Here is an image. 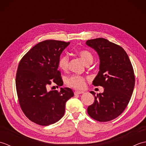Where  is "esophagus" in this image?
<instances>
[{"mask_svg": "<svg viewBox=\"0 0 146 146\" xmlns=\"http://www.w3.org/2000/svg\"><path fill=\"white\" fill-rule=\"evenodd\" d=\"M84 93V92H82V91H75V92H74V94H75V95H80V94H82Z\"/></svg>", "mask_w": 146, "mask_h": 146, "instance_id": "1", "label": "esophagus"}]
</instances>
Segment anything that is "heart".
<instances>
[{
  "label": "heart",
  "instance_id": "heart-1",
  "mask_svg": "<svg viewBox=\"0 0 146 146\" xmlns=\"http://www.w3.org/2000/svg\"><path fill=\"white\" fill-rule=\"evenodd\" d=\"M78 54L86 64H92L94 61V56L90 52L86 50H80ZM69 64V57L66 54H62L58 61V66L62 70H66ZM66 84L75 89H83L85 86V80L84 77L78 75H73L66 78Z\"/></svg>",
  "mask_w": 146,
  "mask_h": 146
}]
</instances>
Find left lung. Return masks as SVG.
Wrapping results in <instances>:
<instances>
[{"label": "left lung", "instance_id": "8db88e82", "mask_svg": "<svg viewBox=\"0 0 146 146\" xmlns=\"http://www.w3.org/2000/svg\"><path fill=\"white\" fill-rule=\"evenodd\" d=\"M86 44L97 51L100 58V71L92 84L104 88L102 94L90 92L95 100L87 112L95 120L108 122L119 117L131 100L135 85L134 70L121 46L104 38L88 40Z\"/></svg>", "mask_w": 146, "mask_h": 146}]
</instances>
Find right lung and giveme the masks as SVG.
<instances>
[{"label": "right lung", "instance_id": "add662e5", "mask_svg": "<svg viewBox=\"0 0 146 146\" xmlns=\"http://www.w3.org/2000/svg\"><path fill=\"white\" fill-rule=\"evenodd\" d=\"M70 43L56 40L40 42L19 64L15 85L20 107L25 115L38 125L46 126L60 120L64 114L66 102L74 95L70 88L48 90L51 83L63 85L58 61Z\"/></svg>", "mask_w": 146, "mask_h": 146}]
</instances>
